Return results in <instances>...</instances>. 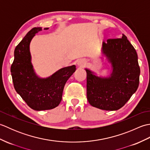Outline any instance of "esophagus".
<instances>
[{
	"label": "esophagus",
	"mask_w": 150,
	"mask_h": 150,
	"mask_svg": "<svg viewBox=\"0 0 150 150\" xmlns=\"http://www.w3.org/2000/svg\"><path fill=\"white\" fill-rule=\"evenodd\" d=\"M86 64V62L84 59H81L79 60L77 62V65L79 67H81V68H83Z\"/></svg>",
	"instance_id": "34e87169"
}]
</instances>
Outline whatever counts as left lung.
Masks as SVG:
<instances>
[{
  "instance_id": "8db88e82",
  "label": "left lung",
  "mask_w": 150,
  "mask_h": 150,
  "mask_svg": "<svg viewBox=\"0 0 150 150\" xmlns=\"http://www.w3.org/2000/svg\"><path fill=\"white\" fill-rule=\"evenodd\" d=\"M102 52L111 63L110 77H101L85 69L87 98L92 106L114 111L122 108L137 90L140 67L136 51L127 37L110 39L103 42Z\"/></svg>"
}]
</instances>
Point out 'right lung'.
Segmentation results:
<instances>
[{
    "label": "right lung",
    "mask_w": 150,
    "mask_h": 150,
    "mask_svg": "<svg viewBox=\"0 0 150 150\" xmlns=\"http://www.w3.org/2000/svg\"><path fill=\"white\" fill-rule=\"evenodd\" d=\"M40 31L42 28H32L16 46L11 66L16 91L31 109L36 111L51 110L59 106L66 82L76 70V66L73 65L59 69L49 77H38L31 62L30 44Z\"/></svg>",
    "instance_id": "right-lung-1"
}]
</instances>
